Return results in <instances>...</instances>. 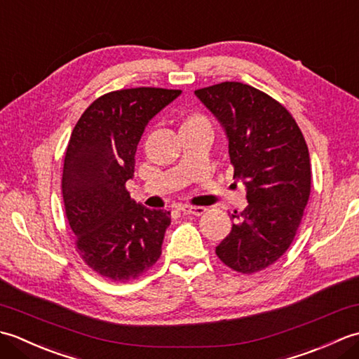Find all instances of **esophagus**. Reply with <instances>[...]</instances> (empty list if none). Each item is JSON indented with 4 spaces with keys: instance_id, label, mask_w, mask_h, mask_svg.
Returning a JSON list of instances; mask_svg holds the SVG:
<instances>
[{
    "instance_id": "obj_1",
    "label": "esophagus",
    "mask_w": 359,
    "mask_h": 359,
    "mask_svg": "<svg viewBox=\"0 0 359 359\" xmlns=\"http://www.w3.org/2000/svg\"><path fill=\"white\" fill-rule=\"evenodd\" d=\"M184 215H193V216H202L205 215L207 208L205 207H191V205H184V207L179 208Z\"/></svg>"
}]
</instances>
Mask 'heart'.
Here are the masks:
<instances>
[{
  "label": "heart",
  "mask_w": 359,
  "mask_h": 359,
  "mask_svg": "<svg viewBox=\"0 0 359 359\" xmlns=\"http://www.w3.org/2000/svg\"><path fill=\"white\" fill-rule=\"evenodd\" d=\"M196 126H210L208 120L205 116L199 112L194 114H188V116L182 121V129H188V128H196Z\"/></svg>",
  "instance_id": "b5f03b06"
}]
</instances>
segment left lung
<instances>
[{
	"mask_svg": "<svg viewBox=\"0 0 359 359\" xmlns=\"http://www.w3.org/2000/svg\"><path fill=\"white\" fill-rule=\"evenodd\" d=\"M225 128L236 180L247 187V208L234 211L216 255L251 274L285 253L301 225L311 187L310 156L299 126L269 94L239 81L194 90Z\"/></svg>",
	"mask_w": 359,
	"mask_h": 359,
	"instance_id": "1",
	"label": "left lung"
}]
</instances>
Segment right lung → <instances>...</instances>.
<instances>
[{
	"instance_id": "add662e5",
	"label": "right lung",
	"mask_w": 359,
	"mask_h": 359,
	"mask_svg": "<svg viewBox=\"0 0 359 359\" xmlns=\"http://www.w3.org/2000/svg\"><path fill=\"white\" fill-rule=\"evenodd\" d=\"M180 93L163 88L112 90L81 114L67 143L62 193L75 250L106 279H137L162 255L171 212L135 203L126 182L134 175L144 126Z\"/></svg>"
}]
</instances>
